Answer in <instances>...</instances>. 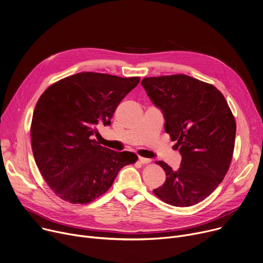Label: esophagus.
I'll use <instances>...</instances> for the list:
<instances>
[{
	"mask_svg": "<svg viewBox=\"0 0 263 263\" xmlns=\"http://www.w3.org/2000/svg\"><path fill=\"white\" fill-rule=\"evenodd\" d=\"M139 161L142 164H147V163H151L152 160L148 159V158H143V157H139Z\"/></svg>",
	"mask_w": 263,
	"mask_h": 263,
	"instance_id": "34e87169",
	"label": "esophagus"
}]
</instances>
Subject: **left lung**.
Instances as JSON below:
<instances>
[{"instance_id":"1","label":"left lung","mask_w":263,"mask_h":263,"mask_svg":"<svg viewBox=\"0 0 263 263\" xmlns=\"http://www.w3.org/2000/svg\"><path fill=\"white\" fill-rule=\"evenodd\" d=\"M162 111L165 132L177 141L182 160L178 171L156 162L166 180L154 194L185 208L209 197L226 177L234 153L236 122L226 98L212 84L186 74L144 78L141 82Z\"/></svg>"}]
</instances>
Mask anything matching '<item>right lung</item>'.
Here are the masks:
<instances>
[{"mask_svg":"<svg viewBox=\"0 0 263 263\" xmlns=\"http://www.w3.org/2000/svg\"><path fill=\"white\" fill-rule=\"evenodd\" d=\"M139 77L80 72L50 85L40 97L30 126L40 173L54 194L73 204L90 203L112 185L138 156L100 145L93 135L110 119Z\"/></svg>","mask_w":263,"mask_h":263,"instance_id":"add662e5","label":"right lung"}]
</instances>
